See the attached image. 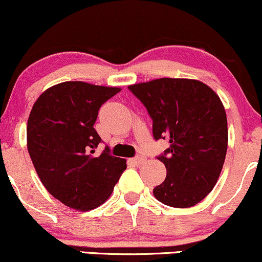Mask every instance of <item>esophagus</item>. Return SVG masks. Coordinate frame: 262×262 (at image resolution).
I'll return each instance as SVG.
<instances>
[{"label":"esophagus","mask_w":262,"mask_h":262,"mask_svg":"<svg viewBox=\"0 0 262 262\" xmlns=\"http://www.w3.org/2000/svg\"><path fill=\"white\" fill-rule=\"evenodd\" d=\"M145 161H146V157H144V156H137V157L130 158L132 163H134V164H137V165L144 163Z\"/></svg>","instance_id":"esophagus-1"}]
</instances>
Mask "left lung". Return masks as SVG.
<instances>
[{
	"mask_svg": "<svg viewBox=\"0 0 262 262\" xmlns=\"http://www.w3.org/2000/svg\"><path fill=\"white\" fill-rule=\"evenodd\" d=\"M152 120L155 140L170 146L157 160L165 180L154 188L158 201L174 208L193 207L216 184L227 151V118L213 89L196 79L160 78L129 85Z\"/></svg>",
	"mask_w": 262,
	"mask_h": 262,
	"instance_id": "8db88e82",
	"label": "left lung"
}]
</instances>
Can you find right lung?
<instances>
[{
  "mask_svg": "<svg viewBox=\"0 0 262 262\" xmlns=\"http://www.w3.org/2000/svg\"><path fill=\"white\" fill-rule=\"evenodd\" d=\"M121 92L85 82L53 85L30 112L28 150L42 184L61 203L91 210L104 203L127 168L124 158L111 155L101 142L94 123L101 105Z\"/></svg>",
  "mask_w": 262,
  "mask_h": 262,
  "instance_id": "1",
  "label": "right lung"
}]
</instances>
